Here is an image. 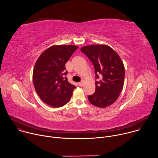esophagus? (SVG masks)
Returning <instances> with one entry per match:
<instances>
[{
	"instance_id": "34e87169",
	"label": "esophagus",
	"mask_w": 158,
	"mask_h": 158,
	"mask_svg": "<svg viewBox=\"0 0 158 158\" xmlns=\"http://www.w3.org/2000/svg\"><path fill=\"white\" fill-rule=\"evenodd\" d=\"M78 84H79V86H81H81H82V85H83V82H79V83H78Z\"/></svg>"
}]
</instances>
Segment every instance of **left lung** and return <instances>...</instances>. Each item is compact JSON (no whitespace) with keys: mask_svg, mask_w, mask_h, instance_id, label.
<instances>
[{"mask_svg":"<svg viewBox=\"0 0 158 158\" xmlns=\"http://www.w3.org/2000/svg\"><path fill=\"white\" fill-rule=\"evenodd\" d=\"M94 65L96 91L88 96L93 105L104 108L113 104L123 91L124 81V66L116 52L107 45H89L81 49ZM100 78H99V76Z\"/></svg>","mask_w":158,"mask_h":158,"instance_id":"left-lung-1","label":"left lung"}]
</instances>
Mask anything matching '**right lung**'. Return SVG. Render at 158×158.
<instances>
[{"mask_svg":"<svg viewBox=\"0 0 158 158\" xmlns=\"http://www.w3.org/2000/svg\"><path fill=\"white\" fill-rule=\"evenodd\" d=\"M78 48L74 45L52 46L37 59L33 70V83L39 98L53 107L68 102L76 86L65 76V63Z\"/></svg>","mask_w":158,"mask_h":158,"instance_id":"obj_1","label":"right lung"}]
</instances>
